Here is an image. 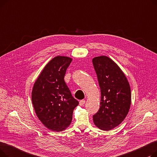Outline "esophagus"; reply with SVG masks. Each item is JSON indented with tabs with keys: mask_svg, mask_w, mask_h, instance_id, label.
Here are the masks:
<instances>
[{
	"mask_svg": "<svg viewBox=\"0 0 157 157\" xmlns=\"http://www.w3.org/2000/svg\"><path fill=\"white\" fill-rule=\"evenodd\" d=\"M85 100H81L79 101V105H83V104H85Z\"/></svg>",
	"mask_w": 157,
	"mask_h": 157,
	"instance_id": "34e87169",
	"label": "esophagus"
}]
</instances>
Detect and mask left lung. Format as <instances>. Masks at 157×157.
<instances>
[{
    "label": "left lung",
    "mask_w": 157,
    "mask_h": 157,
    "mask_svg": "<svg viewBox=\"0 0 157 157\" xmlns=\"http://www.w3.org/2000/svg\"><path fill=\"white\" fill-rule=\"evenodd\" d=\"M101 88V107L93 116L96 127L109 131L124 120L131 104L128 81L119 66L106 56L92 59Z\"/></svg>",
    "instance_id": "left-lung-1"
}]
</instances>
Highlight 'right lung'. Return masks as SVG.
<instances>
[{
  "label": "right lung",
  "instance_id": "1",
  "mask_svg": "<svg viewBox=\"0 0 157 157\" xmlns=\"http://www.w3.org/2000/svg\"><path fill=\"white\" fill-rule=\"evenodd\" d=\"M72 59L56 56L49 61L34 83L32 102L37 117L49 130L61 132L71 124L74 108L79 104L64 81Z\"/></svg>",
  "mask_w": 157,
  "mask_h": 157
}]
</instances>
